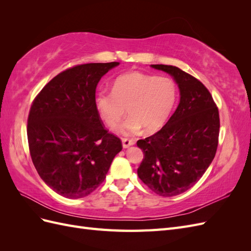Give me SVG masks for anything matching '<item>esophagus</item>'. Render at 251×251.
Instances as JSON below:
<instances>
[{"mask_svg":"<svg viewBox=\"0 0 251 251\" xmlns=\"http://www.w3.org/2000/svg\"><path fill=\"white\" fill-rule=\"evenodd\" d=\"M134 143H135V141H134L133 139H128V138H124V139H123V147H124L125 149L133 146Z\"/></svg>","mask_w":251,"mask_h":251,"instance_id":"34e87169","label":"esophagus"}]
</instances>
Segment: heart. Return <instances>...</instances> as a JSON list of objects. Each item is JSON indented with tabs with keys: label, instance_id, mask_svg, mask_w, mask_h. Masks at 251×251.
Listing matches in <instances>:
<instances>
[{
	"label": "heart",
	"instance_id": "obj_1",
	"mask_svg": "<svg viewBox=\"0 0 251 251\" xmlns=\"http://www.w3.org/2000/svg\"><path fill=\"white\" fill-rule=\"evenodd\" d=\"M178 98L179 87L173 78L131 72L114 80L112 91H98L95 105L100 118L111 127L119 123L126 109L128 117L116 131L130 136L142 127L148 133L160 130L171 117Z\"/></svg>",
	"mask_w": 251,
	"mask_h": 251
}]
</instances>
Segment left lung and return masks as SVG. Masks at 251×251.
I'll return each instance as SVG.
<instances>
[{
	"label": "left lung",
	"instance_id": "1",
	"mask_svg": "<svg viewBox=\"0 0 251 251\" xmlns=\"http://www.w3.org/2000/svg\"><path fill=\"white\" fill-rule=\"evenodd\" d=\"M151 66L176 80L180 102L160 131L137 141L143 151L137 174L157 195L173 197L198 182L214 160L219 143V110L207 88L193 75L175 66Z\"/></svg>",
	"mask_w": 251,
	"mask_h": 251
}]
</instances>
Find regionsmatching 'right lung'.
Masks as SVG:
<instances>
[{
    "label": "right lung",
    "instance_id": "obj_1",
    "mask_svg": "<svg viewBox=\"0 0 251 251\" xmlns=\"http://www.w3.org/2000/svg\"><path fill=\"white\" fill-rule=\"evenodd\" d=\"M118 65L71 67L53 77L32 101L27 121L30 156L45 183L66 198L94 192L123 150L121 140L104 128L95 105L98 81Z\"/></svg>",
    "mask_w": 251,
    "mask_h": 251
}]
</instances>
